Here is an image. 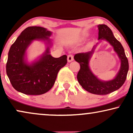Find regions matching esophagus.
Wrapping results in <instances>:
<instances>
[{"label": "esophagus", "instance_id": "esophagus-1", "mask_svg": "<svg viewBox=\"0 0 133 133\" xmlns=\"http://www.w3.org/2000/svg\"><path fill=\"white\" fill-rule=\"evenodd\" d=\"M67 59H68V62H72L74 60L73 56L72 54H69L68 56V57H67Z\"/></svg>", "mask_w": 133, "mask_h": 133}]
</instances>
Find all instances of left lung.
Listing matches in <instances>:
<instances>
[{
    "label": "left lung",
    "mask_w": 133,
    "mask_h": 133,
    "mask_svg": "<svg viewBox=\"0 0 133 133\" xmlns=\"http://www.w3.org/2000/svg\"><path fill=\"white\" fill-rule=\"evenodd\" d=\"M97 27L99 30L98 40L101 41L105 40L108 42L112 46L121 61L120 69L115 77L110 81H102L97 78L91 70L89 63L98 43L94 45L90 51L75 54L74 59L79 63L81 66L77 79L82 88L92 94L105 95L115 91L122 86L126 80L129 65L123 47L121 42L114 37L111 30L104 24L99 25Z\"/></svg>",
    "instance_id": "8db88e82"
}]
</instances>
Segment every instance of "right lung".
<instances>
[{"mask_svg":"<svg viewBox=\"0 0 133 133\" xmlns=\"http://www.w3.org/2000/svg\"><path fill=\"white\" fill-rule=\"evenodd\" d=\"M52 32L41 26H29L21 32L10 47L6 65L7 76L13 88L27 95H41L53 86L58 72L67 63V56L59 58L51 55ZM34 40L47 45L45 52L31 64L26 59V50Z\"/></svg>","mask_w":133,"mask_h":133,"instance_id":"right-lung-1","label":"right lung"}]
</instances>
